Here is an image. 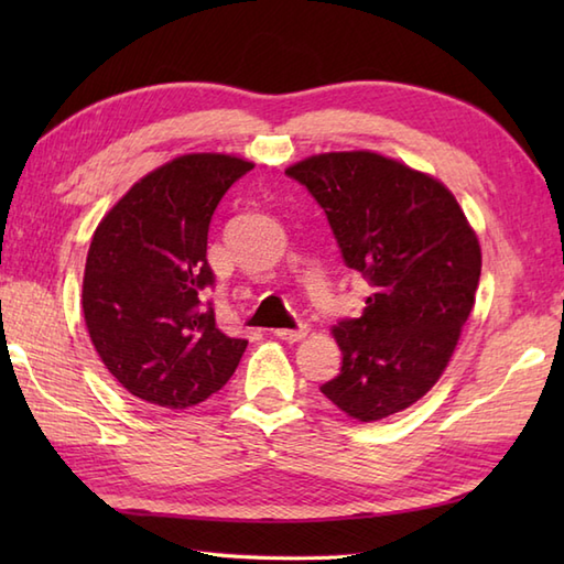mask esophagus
Returning a JSON list of instances; mask_svg holds the SVG:
<instances>
[{
  "label": "esophagus",
  "mask_w": 564,
  "mask_h": 564,
  "mask_svg": "<svg viewBox=\"0 0 564 564\" xmlns=\"http://www.w3.org/2000/svg\"><path fill=\"white\" fill-rule=\"evenodd\" d=\"M307 334V327L305 325H301V327H295V329H273V337H279V339H283V341H301L303 337Z\"/></svg>",
  "instance_id": "obj_1"
}]
</instances>
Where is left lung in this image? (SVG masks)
<instances>
[{
    "instance_id": "obj_1",
    "label": "left lung",
    "mask_w": 564,
    "mask_h": 564,
    "mask_svg": "<svg viewBox=\"0 0 564 564\" xmlns=\"http://www.w3.org/2000/svg\"><path fill=\"white\" fill-rule=\"evenodd\" d=\"M325 210L341 259L373 285L334 327L341 370L322 394L358 422L402 412L436 386L470 317L482 254L436 178L376 152L315 154L285 170Z\"/></svg>"
}]
</instances>
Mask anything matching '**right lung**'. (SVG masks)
I'll list each match as a JSON object with an SVG mask.
<instances>
[{
    "label": "right lung",
    "mask_w": 564,
    "mask_h": 564,
    "mask_svg": "<svg viewBox=\"0 0 564 564\" xmlns=\"http://www.w3.org/2000/svg\"><path fill=\"white\" fill-rule=\"evenodd\" d=\"M254 164L184 154L128 191L91 237L82 307L94 349L121 386L150 404L186 410L218 392L247 339L215 325L208 227Z\"/></svg>",
    "instance_id": "1"
}]
</instances>
